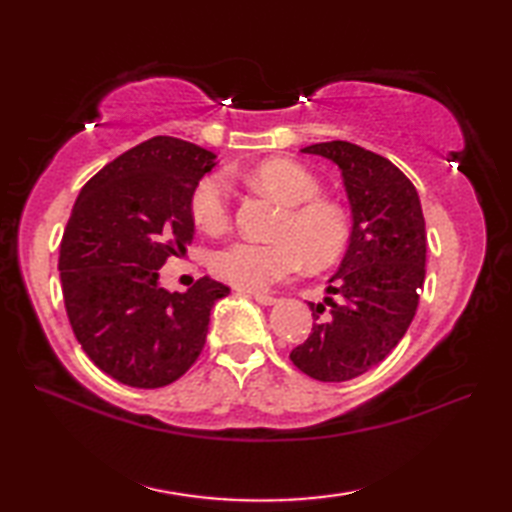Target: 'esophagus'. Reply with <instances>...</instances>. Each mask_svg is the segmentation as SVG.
Segmentation results:
<instances>
[{
	"mask_svg": "<svg viewBox=\"0 0 512 512\" xmlns=\"http://www.w3.org/2000/svg\"><path fill=\"white\" fill-rule=\"evenodd\" d=\"M253 299L259 303V306H273V303H277V297L266 295V292H253Z\"/></svg>",
	"mask_w": 512,
	"mask_h": 512,
	"instance_id": "esophagus-1",
	"label": "esophagus"
}]
</instances>
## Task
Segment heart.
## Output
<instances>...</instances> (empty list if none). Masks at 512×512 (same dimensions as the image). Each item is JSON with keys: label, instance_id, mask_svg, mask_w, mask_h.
<instances>
[{"label": "heart", "instance_id": "b5f03b06", "mask_svg": "<svg viewBox=\"0 0 512 512\" xmlns=\"http://www.w3.org/2000/svg\"><path fill=\"white\" fill-rule=\"evenodd\" d=\"M253 187L286 204L279 217L275 242L250 239L217 248L211 255L213 273L244 290H266L290 277L308 262L325 266L343 253L350 237V222L339 204L319 198L317 176L288 158H270L246 171ZM193 222L206 233H222L231 224V191L220 173L202 178L191 195Z\"/></svg>", "mask_w": 512, "mask_h": 512}]
</instances>
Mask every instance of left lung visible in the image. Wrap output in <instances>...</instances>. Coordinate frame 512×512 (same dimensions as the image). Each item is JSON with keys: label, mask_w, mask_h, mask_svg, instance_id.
I'll use <instances>...</instances> for the list:
<instances>
[{"label": "left lung", "mask_w": 512, "mask_h": 512, "mask_svg": "<svg viewBox=\"0 0 512 512\" xmlns=\"http://www.w3.org/2000/svg\"><path fill=\"white\" fill-rule=\"evenodd\" d=\"M301 151L341 169L352 233L323 301L308 303L312 332L290 361L310 378L343 383L369 372L405 336L424 284L427 231L418 191L394 162L345 140Z\"/></svg>", "instance_id": "8db88e82"}]
</instances>
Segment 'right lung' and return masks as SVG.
Returning a JSON list of instances; mask_svg holds the SVG:
<instances>
[{
  "mask_svg": "<svg viewBox=\"0 0 512 512\" xmlns=\"http://www.w3.org/2000/svg\"><path fill=\"white\" fill-rule=\"evenodd\" d=\"M215 154L154 136L81 189L61 239V288L76 341L129 387L156 389L198 361L211 310L228 286L202 277L187 292L160 286L167 257L191 244V195Z\"/></svg>",
  "mask_w": 512,
  "mask_h": 512,
  "instance_id": "1",
  "label": "right lung"
}]
</instances>
